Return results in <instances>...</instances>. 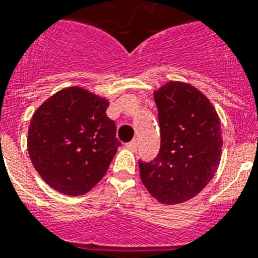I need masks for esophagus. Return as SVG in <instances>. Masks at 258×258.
Instances as JSON below:
<instances>
[{"label": "esophagus", "mask_w": 258, "mask_h": 258, "mask_svg": "<svg viewBox=\"0 0 258 258\" xmlns=\"http://www.w3.org/2000/svg\"><path fill=\"white\" fill-rule=\"evenodd\" d=\"M125 148H128L130 151L135 152L136 149H138V142H136V140H133V142L127 143V144H125Z\"/></svg>", "instance_id": "1"}]
</instances>
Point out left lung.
Here are the masks:
<instances>
[{
	"label": "left lung",
	"instance_id": "8db88e82",
	"mask_svg": "<svg viewBox=\"0 0 258 258\" xmlns=\"http://www.w3.org/2000/svg\"><path fill=\"white\" fill-rule=\"evenodd\" d=\"M153 96L161 146L153 161H139L140 178L160 203H183L202 191L218 170L219 116L210 99L186 82H166Z\"/></svg>",
	"mask_w": 258,
	"mask_h": 258
}]
</instances>
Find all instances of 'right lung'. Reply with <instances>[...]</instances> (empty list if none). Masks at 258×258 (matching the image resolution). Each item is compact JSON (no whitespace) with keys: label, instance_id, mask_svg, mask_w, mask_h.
<instances>
[{"label":"right lung","instance_id":"add662e5","mask_svg":"<svg viewBox=\"0 0 258 258\" xmlns=\"http://www.w3.org/2000/svg\"><path fill=\"white\" fill-rule=\"evenodd\" d=\"M109 101L80 86L55 93L31 118L27 151L39 176L56 191L82 196L103 178L120 142L106 115Z\"/></svg>","mask_w":258,"mask_h":258}]
</instances>
